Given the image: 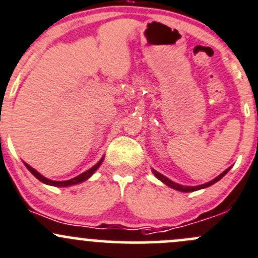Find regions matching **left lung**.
<instances>
[{"instance_id":"obj_1","label":"left lung","mask_w":258,"mask_h":258,"mask_svg":"<svg viewBox=\"0 0 258 258\" xmlns=\"http://www.w3.org/2000/svg\"><path fill=\"white\" fill-rule=\"evenodd\" d=\"M230 168H231V167H228L227 170H225V171H223V172L221 173V175H218L217 177H216V178L211 179L210 182H206V183H204V184H200V186H183V184H179V183H176V182L171 181L170 178H168V177H166V176H163L162 173L157 172V171H156V170H153V168H152V172H153V175H155L156 177H157L158 179H160L161 182H163V183H165L166 186L171 187V188H173V189H177V191H179V192H194V191H199V189L206 188V187H210V186H212L213 183H216V182H217V181H220V179L222 178L223 176H225L226 173L228 172V171H230Z\"/></svg>"}]
</instances>
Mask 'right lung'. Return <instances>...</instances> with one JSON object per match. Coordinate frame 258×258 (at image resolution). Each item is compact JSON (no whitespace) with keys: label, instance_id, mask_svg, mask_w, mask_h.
<instances>
[{"label":"right lung","instance_id":"add662e5","mask_svg":"<svg viewBox=\"0 0 258 258\" xmlns=\"http://www.w3.org/2000/svg\"><path fill=\"white\" fill-rule=\"evenodd\" d=\"M103 158H105V157L101 158V160L98 161V162L96 163V165L93 166V167H91L90 170H87V171H86V172L81 173V175L76 176V177H74V178H71V179H67V181H52V179L46 178L45 176L41 175L40 172H37V171H36L35 168L31 167V166L27 165V163H26V162H23V163H25V166H26V167H27V170L30 171V172L32 173V175L35 176L36 178L40 179V181L42 182V183L49 184V186H54V187H70V186H74V184L81 183V182H83V181H86V179L90 178L91 176H92L93 173H95L96 171H97V168L100 167L101 163L103 162Z\"/></svg>","mask_w":258,"mask_h":258}]
</instances>
